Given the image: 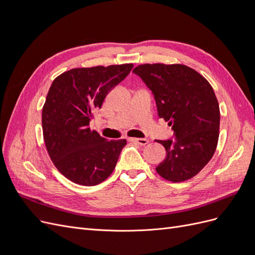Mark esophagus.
Instances as JSON below:
<instances>
[{
	"instance_id": "1",
	"label": "esophagus",
	"mask_w": 255,
	"mask_h": 255,
	"mask_svg": "<svg viewBox=\"0 0 255 255\" xmlns=\"http://www.w3.org/2000/svg\"><path fill=\"white\" fill-rule=\"evenodd\" d=\"M128 140L130 142H135V143H138L140 145H145L149 142V140L145 139V138H128Z\"/></svg>"
}]
</instances>
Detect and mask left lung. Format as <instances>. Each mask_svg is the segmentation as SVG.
Here are the masks:
<instances>
[{
  "mask_svg": "<svg viewBox=\"0 0 255 255\" xmlns=\"http://www.w3.org/2000/svg\"><path fill=\"white\" fill-rule=\"evenodd\" d=\"M133 72L152 91L158 117L173 130V139L156 140L166 149L157 173L174 183L195 176L211 160L218 143L220 112L211 84L179 64H145Z\"/></svg>",
  "mask_w": 255,
  "mask_h": 255,
  "instance_id": "1",
  "label": "left lung"
}]
</instances>
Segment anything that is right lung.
I'll return each mask as SVG.
<instances>
[{
	"label": "right lung",
	"instance_id": "right-lung-1",
	"mask_svg": "<svg viewBox=\"0 0 255 255\" xmlns=\"http://www.w3.org/2000/svg\"><path fill=\"white\" fill-rule=\"evenodd\" d=\"M132 68L133 64L75 68L53 81L42 109L43 138L54 165L70 181L95 186L114 171L127 140L109 141L89 122Z\"/></svg>",
	"mask_w": 255,
	"mask_h": 255
}]
</instances>
